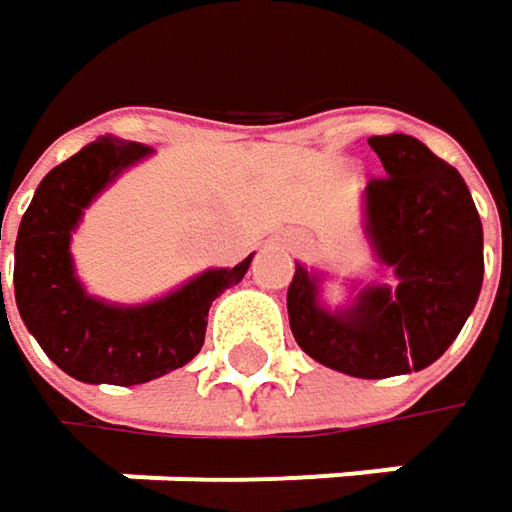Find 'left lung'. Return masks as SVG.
Here are the masks:
<instances>
[{"mask_svg":"<svg viewBox=\"0 0 512 512\" xmlns=\"http://www.w3.org/2000/svg\"><path fill=\"white\" fill-rule=\"evenodd\" d=\"M384 178L363 190L366 234L395 275L369 284L346 310L319 304V278L302 263L287 290L296 343L354 378H393L431 366L448 349L484 281V228L454 166L410 134L369 137Z\"/></svg>","mask_w":512,"mask_h":512,"instance_id":"1","label":"left lung"}]
</instances>
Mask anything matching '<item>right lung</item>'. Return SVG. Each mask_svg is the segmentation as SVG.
Listing matches in <instances>:
<instances>
[{"mask_svg":"<svg viewBox=\"0 0 512 512\" xmlns=\"http://www.w3.org/2000/svg\"><path fill=\"white\" fill-rule=\"evenodd\" d=\"M143 143L102 137L55 166L25 210L14 249V296L25 328L67 375L84 384H146L190 363L205 346L210 302L243 281L208 269L158 302L119 307L93 299L75 278L70 237L84 208L122 169L146 158Z\"/></svg>","mask_w":512,"mask_h":512,"instance_id":"add662e5","label":"right lung"}]
</instances>
